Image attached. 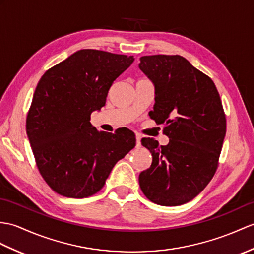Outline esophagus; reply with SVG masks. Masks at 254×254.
Returning <instances> with one entry per match:
<instances>
[{"label":"esophagus","mask_w":254,"mask_h":254,"mask_svg":"<svg viewBox=\"0 0 254 254\" xmlns=\"http://www.w3.org/2000/svg\"><path fill=\"white\" fill-rule=\"evenodd\" d=\"M135 136H136V147H137V148H138V147H140V135L138 134V133H136V134H135Z\"/></svg>","instance_id":"obj_1"}]
</instances>
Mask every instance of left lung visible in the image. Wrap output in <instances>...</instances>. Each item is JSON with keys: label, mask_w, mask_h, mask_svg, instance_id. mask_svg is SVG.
Returning a JSON list of instances; mask_svg holds the SVG:
<instances>
[{"label": "left lung", "mask_w": 254, "mask_h": 254, "mask_svg": "<svg viewBox=\"0 0 254 254\" xmlns=\"http://www.w3.org/2000/svg\"><path fill=\"white\" fill-rule=\"evenodd\" d=\"M139 69L155 84L149 116L166 125L169 144L144 137L149 169L139 174L140 190L160 205L184 204L209 184L219 167L226 117L214 82L180 55L140 57Z\"/></svg>", "instance_id": "1"}]
</instances>
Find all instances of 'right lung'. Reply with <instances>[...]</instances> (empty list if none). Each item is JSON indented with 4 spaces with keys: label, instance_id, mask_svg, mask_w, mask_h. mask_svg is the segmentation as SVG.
Listing matches in <instances>:
<instances>
[{
    "label": "right lung",
    "instance_id": "add662e5",
    "mask_svg": "<svg viewBox=\"0 0 254 254\" xmlns=\"http://www.w3.org/2000/svg\"><path fill=\"white\" fill-rule=\"evenodd\" d=\"M133 62V56L80 50L40 79L26 129L39 172L55 192L68 198L93 196L135 147L129 129L107 133L90 122L93 111L105 106L114 81Z\"/></svg>",
    "mask_w": 254,
    "mask_h": 254
}]
</instances>
